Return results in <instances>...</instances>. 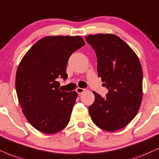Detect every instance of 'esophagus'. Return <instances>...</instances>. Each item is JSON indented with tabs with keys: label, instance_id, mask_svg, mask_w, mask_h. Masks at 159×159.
<instances>
[{
	"label": "esophagus",
	"instance_id": "esophagus-1",
	"mask_svg": "<svg viewBox=\"0 0 159 159\" xmlns=\"http://www.w3.org/2000/svg\"><path fill=\"white\" fill-rule=\"evenodd\" d=\"M85 91V89H83V88H79V87H78L77 89H76V92H77L78 94H81V93H83V92Z\"/></svg>",
	"mask_w": 159,
	"mask_h": 159
}]
</instances>
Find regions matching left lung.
<instances>
[{
	"instance_id": "obj_1",
	"label": "left lung",
	"mask_w": 159,
	"mask_h": 159,
	"mask_svg": "<svg viewBox=\"0 0 159 159\" xmlns=\"http://www.w3.org/2000/svg\"><path fill=\"white\" fill-rule=\"evenodd\" d=\"M95 51L98 76L108 92L105 98L94 92L89 107L98 127L116 131L126 126L139 109L142 99L143 73L138 56L117 36L107 34L85 37Z\"/></svg>"
}]
</instances>
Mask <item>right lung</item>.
<instances>
[{
    "instance_id": "obj_1",
    "label": "right lung",
    "mask_w": 159,
    "mask_h": 159,
    "mask_svg": "<svg viewBox=\"0 0 159 159\" xmlns=\"http://www.w3.org/2000/svg\"><path fill=\"white\" fill-rule=\"evenodd\" d=\"M84 45L80 36L44 37L30 48L18 66V100L28 121L43 133H57L69 123L78 94L60 91L57 78H67L70 56Z\"/></svg>"
}]
</instances>
